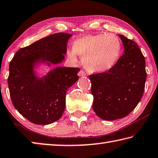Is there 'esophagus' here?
I'll return each mask as SVG.
<instances>
[{"mask_svg":"<svg viewBox=\"0 0 158 158\" xmlns=\"http://www.w3.org/2000/svg\"><path fill=\"white\" fill-rule=\"evenodd\" d=\"M79 76L81 77H86L87 74L84 70H80V72L79 73Z\"/></svg>","mask_w":158,"mask_h":158,"instance_id":"34e87169","label":"esophagus"}]
</instances>
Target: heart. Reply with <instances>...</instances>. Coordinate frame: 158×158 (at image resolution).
<instances>
[{"mask_svg":"<svg viewBox=\"0 0 158 158\" xmlns=\"http://www.w3.org/2000/svg\"><path fill=\"white\" fill-rule=\"evenodd\" d=\"M122 44L113 34H86L77 39L67 56L74 63L82 56L84 67L92 73H101L111 69L119 58Z\"/></svg>","mask_w":158,"mask_h":158,"instance_id":"heart-1","label":"heart"}]
</instances>
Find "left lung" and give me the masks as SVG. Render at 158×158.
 <instances>
[{
    "label": "left lung",
    "mask_w": 158,
    "mask_h": 158,
    "mask_svg": "<svg viewBox=\"0 0 158 158\" xmlns=\"http://www.w3.org/2000/svg\"><path fill=\"white\" fill-rule=\"evenodd\" d=\"M118 36L124 54L107 73L89 76L93 110L108 121L123 118L134 110L142 99L147 79L145 59L137 43Z\"/></svg>",
    "instance_id": "obj_1"
}]
</instances>
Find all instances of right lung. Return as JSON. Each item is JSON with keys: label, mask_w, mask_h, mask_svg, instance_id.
Returning a JSON list of instances; mask_svg holds the SVG:
<instances>
[{"label": "right lung", "mask_w": 158, "mask_h": 158, "mask_svg": "<svg viewBox=\"0 0 158 158\" xmlns=\"http://www.w3.org/2000/svg\"><path fill=\"white\" fill-rule=\"evenodd\" d=\"M72 34L56 33L23 48L10 64L8 86L11 102L19 113L33 124L47 125L61 118L68 89L78 81L80 68L56 67L43 77L39 64L49 68L65 59Z\"/></svg>", "instance_id": "right-lung-1"}]
</instances>
